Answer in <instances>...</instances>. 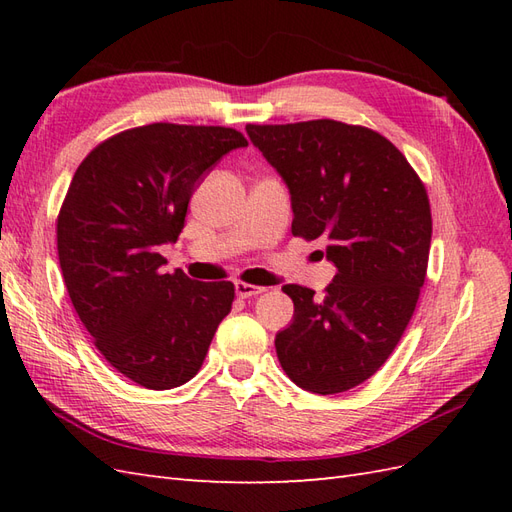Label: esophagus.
I'll return each mask as SVG.
<instances>
[{
  "label": "esophagus",
  "mask_w": 512,
  "mask_h": 512,
  "mask_svg": "<svg viewBox=\"0 0 512 512\" xmlns=\"http://www.w3.org/2000/svg\"><path fill=\"white\" fill-rule=\"evenodd\" d=\"M266 288L262 286H253V284H246V281H235V292L239 299H248V297H255V295H262Z\"/></svg>",
  "instance_id": "1"
}]
</instances>
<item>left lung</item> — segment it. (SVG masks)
Listing matches in <instances>:
<instances>
[{"label": "left lung", "mask_w": 512, "mask_h": 512, "mask_svg": "<svg viewBox=\"0 0 512 512\" xmlns=\"http://www.w3.org/2000/svg\"><path fill=\"white\" fill-rule=\"evenodd\" d=\"M290 191L292 235L328 239L336 266L321 299L288 284L292 323L275 339L292 383L341 394L394 352L427 277L431 206L407 158L374 129L341 121L246 125Z\"/></svg>", "instance_id": "1"}]
</instances>
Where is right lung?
Returning a JSON list of instances; mask_svg holds the SVG:
<instances>
[{"label":"right lung","instance_id":"add662e5","mask_svg":"<svg viewBox=\"0 0 512 512\" xmlns=\"http://www.w3.org/2000/svg\"><path fill=\"white\" fill-rule=\"evenodd\" d=\"M246 145L231 127H134L96 145L65 193L57 250L70 301L96 350L140 387L191 380L231 312V281L162 273L158 248L182 233L191 195L215 162Z\"/></svg>","mask_w":512,"mask_h":512}]
</instances>
